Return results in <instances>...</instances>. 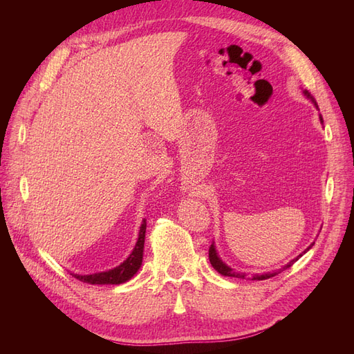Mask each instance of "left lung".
<instances>
[{
    "label": "left lung",
    "mask_w": 354,
    "mask_h": 354,
    "mask_svg": "<svg viewBox=\"0 0 354 354\" xmlns=\"http://www.w3.org/2000/svg\"><path fill=\"white\" fill-rule=\"evenodd\" d=\"M303 94L306 95L307 99H310L312 100V103L316 106V109H319L317 108V103H316V100L312 97V94H310L307 90H304L303 91ZM319 120H320V122L324 124V118H322V115H319ZM315 245V242L308 246V248H306L301 254H299L298 257H295L294 260H291L289 261L286 266H283L282 269H279V270H276V272H272V273H264V274H254L252 277H251V281H264V279H269V277H273V276H276L277 273H281V272H283L285 269H288V267H291L299 257H303V254H306L310 248H312V246ZM209 263H211V266L214 267V269H216L220 274H223V276H230V277H239V279H246V276L245 273H242V272H236L234 269H232L230 266H227L226 263H224L221 259H220V255H218V252H217V250H216V245H214V242L211 243V246H209Z\"/></svg>",
    "instance_id": "obj_1"
}]
</instances>
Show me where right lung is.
<instances>
[{
    "label": "right lung",
    "mask_w": 354,
    "mask_h": 354,
    "mask_svg": "<svg viewBox=\"0 0 354 354\" xmlns=\"http://www.w3.org/2000/svg\"><path fill=\"white\" fill-rule=\"evenodd\" d=\"M145 236H146V220L142 221L140 230H138V238L131 254L128 255L127 260H124L120 266L113 267L111 270L93 273V274H78V273H71V274L77 277V279H80L81 282L91 283V285H120L130 281L142 267Z\"/></svg>",
    "instance_id": "obj_1"
}]
</instances>
